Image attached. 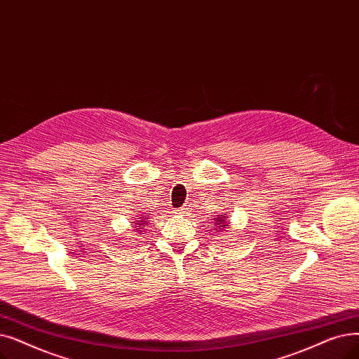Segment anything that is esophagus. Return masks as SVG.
I'll return each mask as SVG.
<instances>
[{
	"instance_id": "obj_1",
	"label": "esophagus",
	"mask_w": 359,
	"mask_h": 359,
	"mask_svg": "<svg viewBox=\"0 0 359 359\" xmlns=\"http://www.w3.org/2000/svg\"><path fill=\"white\" fill-rule=\"evenodd\" d=\"M177 212L179 214H186V208H180V210H177Z\"/></svg>"
}]
</instances>
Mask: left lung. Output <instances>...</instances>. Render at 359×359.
<instances>
[{"label":"left lung","mask_w":359,"mask_h":359,"mask_svg":"<svg viewBox=\"0 0 359 359\" xmlns=\"http://www.w3.org/2000/svg\"><path fill=\"white\" fill-rule=\"evenodd\" d=\"M227 218H229V217H227ZM214 222H215V223H214V226L219 229V230L217 231H222V230L227 229V222H226V215H215V218H214Z\"/></svg>","instance_id":"left-lung-1"}]
</instances>
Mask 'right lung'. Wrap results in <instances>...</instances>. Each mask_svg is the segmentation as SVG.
<instances>
[{
  "label": "right lung",
  "instance_id": "add662e5",
  "mask_svg": "<svg viewBox=\"0 0 359 359\" xmlns=\"http://www.w3.org/2000/svg\"><path fill=\"white\" fill-rule=\"evenodd\" d=\"M147 218H148L147 215H142V217H139L136 222H132V223H133V226H135V229H133V230H135V231H137V233L141 231V229H144V227H145V224H148V222H149V220H147Z\"/></svg>",
  "mask_w": 359,
  "mask_h": 359
}]
</instances>
